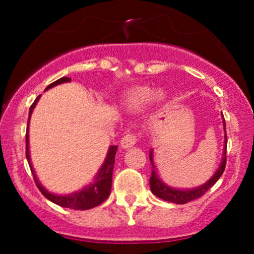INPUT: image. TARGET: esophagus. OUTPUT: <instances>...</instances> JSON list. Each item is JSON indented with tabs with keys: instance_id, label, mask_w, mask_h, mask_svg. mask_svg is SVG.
Here are the masks:
<instances>
[{
	"instance_id": "34e87169",
	"label": "esophagus",
	"mask_w": 254,
	"mask_h": 254,
	"mask_svg": "<svg viewBox=\"0 0 254 254\" xmlns=\"http://www.w3.org/2000/svg\"><path fill=\"white\" fill-rule=\"evenodd\" d=\"M137 142V135L134 134V133H127L125 136L121 138V148L124 149H127V148H130L133 147V145L136 143Z\"/></svg>"
}]
</instances>
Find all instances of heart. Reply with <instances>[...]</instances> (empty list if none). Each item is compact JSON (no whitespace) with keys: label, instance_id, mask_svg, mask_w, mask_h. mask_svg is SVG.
I'll list each match as a JSON object with an SVG mask.
<instances>
[{"label":"heart","instance_id":"1","mask_svg":"<svg viewBox=\"0 0 254 254\" xmlns=\"http://www.w3.org/2000/svg\"><path fill=\"white\" fill-rule=\"evenodd\" d=\"M164 96L163 91H157L155 93L154 89L149 88V86H135L125 95L124 103L129 110L138 111L150 104L155 97L157 99H163Z\"/></svg>","mask_w":254,"mask_h":254}]
</instances>
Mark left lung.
Wrapping results in <instances>:
<instances>
[{
  "instance_id": "left-lung-1",
  "label": "left lung",
  "mask_w": 254,
  "mask_h": 254,
  "mask_svg": "<svg viewBox=\"0 0 254 254\" xmlns=\"http://www.w3.org/2000/svg\"><path fill=\"white\" fill-rule=\"evenodd\" d=\"M223 117V116H222ZM223 127H224V131H225V120L223 117ZM227 133L224 134V152H223V158H222L221 165L218 166L217 171L214 173V176L208 180L206 184L201 185L196 189H192V190H178V189H173V187H170L168 185H165L164 183L159 179V177L157 175V171H156L155 164H154V158H152V149L150 150V154H149V158H150V162L152 164V171H151V177L149 183H150V189L152 194H155L156 196L161 197V199L169 201V202H173L177 204H184L190 202V201H193L197 199V197L202 196L204 193L207 192L208 190L210 189L211 186L214 185L215 183L220 179V177L223 175L224 169H225V164H227Z\"/></svg>"
}]
</instances>
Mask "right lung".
<instances>
[{
  "instance_id": "add662e5",
  "label": "right lung",
  "mask_w": 254,
  "mask_h": 254,
  "mask_svg": "<svg viewBox=\"0 0 254 254\" xmlns=\"http://www.w3.org/2000/svg\"><path fill=\"white\" fill-rule=\"evenodd\" d=\"M71 79L69 77H62L59 78L58 81H55L50 84L46 88V90L53 88V86L61 84V83H67L70 82ZM41 96V95H40ZM40 96L37 97V99L34 100L32 105L30 107L29 112V120H27V129H26V159L27 163H29L31 172H32L34 183L41 194L48 199L52 202L58 204V206L70 208V209H77V210H86L91 209L93 207L99 206L100 203H103L107 197H109L111 193V187H112V173H113V166H114V161H116V154L118 150V145H111L109 148V151H107V156L104 161V164L100 168L99 172L97 173L95 182L90 184L89 186L84 187L81 190H77V192L68 194V195H57V194L50 193L48 190L45 189V187L39 183V180L37 179L36 173H34V170L32 168V163H31L30 158V151H29V124H30V118L31 114L33 112V109L36 107L38 100H39Z\"/></svg>"
}]
</instances>
